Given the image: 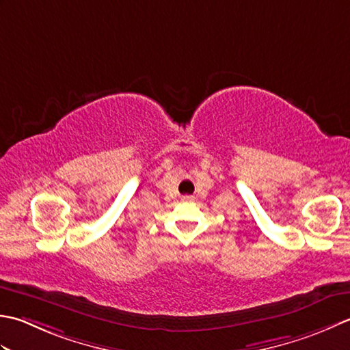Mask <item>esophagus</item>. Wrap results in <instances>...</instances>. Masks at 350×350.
Wrapping results in <instances>:
<instances>
[{
    "label": "esophagus",
    "mask_w": 350,
    "mask_h": 350,
    "mask_svg": "<svg viewBox=\"0 0 350 350\" xmlns=\"http://www.w3.org/2000/svg\"><path fill=\"white\" fill-rule=\"evenodd\" d=\"M183 201H185V202L193 201V196H183Z\"/></svg>",
    "instance_id": "1"
}]
</instances>
